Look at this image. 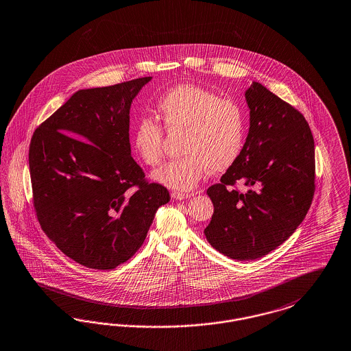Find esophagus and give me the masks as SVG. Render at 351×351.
Returning a JSON list of instances; mask_svg holds the SVG:
<instances>
[{
	"label": "esophagus",
	"mask_w": 351,
	"mask_h": 351,
	"mask_svg": "<svg viewBox=\"0 0 351 351\" xmlns=\"http://www.w3.org/2000/svg\"><path fill=\"white\" fill-rule=\"evenodd\" d=\"M171 196L173 197L175 199H186V198H191L193 195H191V193H182V192H172Z\"/></svg>",
	"instance_id": "esophagus-1"
}]
</instances>
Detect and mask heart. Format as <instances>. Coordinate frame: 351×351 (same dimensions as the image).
I'll list each match as a JSON object with an SVG mask.
<instances>
[{
  "instance_id": "obj_1",
  "label": "heart",
  "mask_w": 351,
  "mask_h": 351,
  "mask_svg": "<svg viewBox=\"0 0 351 351\" xmlns=\"http://www.w3.org/2000/svg\"><path fill=\"white\" fill-rule=\"evenodd\" d=\"M163 125L184 132L182 156L163 165L153 179L175 191L188 192L211 169H230L243 152L247 137V116L238 101L221 97L195 84H176L156 101ZM133 150L147 166L165 158V130L150 116H142L132 136Z\"/></svg>"
}]
</instances>
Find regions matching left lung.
<instances>
[{
	"label": "left lung",
	"instance_id": "obj_1",
	"mask_svg": "<svg viewBox=\"0 0 351 351\" xmlns=\"http://www.w3.org/2000/svg\"><path fill=\"white\" fill-rule=\"evenodd\" d=\"M245 99L250 132L238 160L208 189L214 213L204 231L217 251L240 261L290 238L315 193V142L304 116L258 82ZM239 181L247 193L236 188Z\"/></svg>",
	"mask_w": 351,
	"mask_h": 351
}]
</instances>
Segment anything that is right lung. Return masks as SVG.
Here are the masks:
<instances>
[{
    "label": "right lung",
    "mask_w": 351,
    "mask_h": 351,
    "mask_svg": "<svg viewBox=\"0 0 351 351\" xmlns=\"http://www.w3.org/2000/svg\"><path fill=\"white\" fill-rule=\"evenodd\" d=\"M152 80L80 90L32 134L28 165L43 231L75 263L110 270L140 250L166 186L130 155L129 111Z\"/></svg>",
    "instance_id": "1"
}]
</instances>
